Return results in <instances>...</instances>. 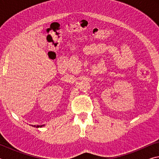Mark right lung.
Here are the masks:
<instances>
[{"mask_svg": "<svg viewBox=\"0 0 159 159\" xmlns=\"http://www.w3.org/2000/svg\"><path fill=\"white\" fill-rule=\"evenodd\" d=\"M34 127H36V128H39V127H42V126H43V125H34Z\"/></svg>", "mask_w": 159, "mask_h": 159, "instance_id": "obj_1", "label": "right lung"}]
</instances>
